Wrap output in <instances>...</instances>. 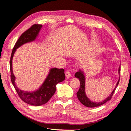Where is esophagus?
<instances>
[{
    "instance_id": "esophagus-1",
    "label": "esophagus",
    "mask_w": 131,
    "mask_h": 131,
    "mask_svg": "<svg viewBox=\"0 0 131 131\" xmlns=\"http://www.w3.org/2000/svg\"><path fill=\"white\" fill-rule=\"evenodd\" d=\"M66 77L67 78H69L70 77H71V73L69 72V71H68L67 70V72H66Z\"/></svg>"
}]
</instances>
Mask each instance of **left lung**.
Wrapping results in <instances>:
<instances>
[{"mask_svg": "<svg viewBox=\"0 0 131 131\" xmlns=\"http://www.w3.org/2000/svg\"><path fill=\"white\" fill-rule=\"evenodd\" d=\"M120 69H120V66L119 68H118V74L119 75L120 73ZM75 78L79 79V81H80V89H79V91H78V92L77 93L78 100L83 105H84L85 106H86L87 107H89V108H94V107L99 106L102 105L103 104H104L105 103H106V102L110 101L111 100V98H112L113 95L115 92V91L117 86L118 84V83H119V81H120V77H119V79H118V80L117 82L115 88L114 90L112 91V93L110 94V96L109 97L105 98V100H104L102 102H94L91 101L90 99L88 97H87L86 94L85 93V77L84 75V73L82 71H81V70H79V72H77L75 74Z\"/></svg>", "mask_w": 131, "mask_h": 131, "instance_id": "1", "label": "left lung"}]
</instances>
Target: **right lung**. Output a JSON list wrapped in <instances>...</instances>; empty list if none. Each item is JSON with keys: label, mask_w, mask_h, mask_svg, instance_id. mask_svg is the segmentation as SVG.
<instances>
[{"label": "right lung", "mask_w": 131, "mask_h": 131, "mask_svg": "<svg viewBox=\"0 0 131 131\" xmlns=\"http://www.w3.org/2000/svg\"><path fill=\"white\" fill-rule=\"evenodd\" d=\"M42 25L35 24L31 26L24 33H22L16 42L11 53L10 61V68L11 72V80L17 94L21 100L27 104L32 105L39 106L44 104L48 102L56 92V86L59 82L65 79L64 69L53 68L50 69L42 85L38 90L29 92L19 89L15 84V77L13 71V58L16 49L27 42L35 40L41 28Z\"/></svg>", "instance_id": "1"}]
</instances>
